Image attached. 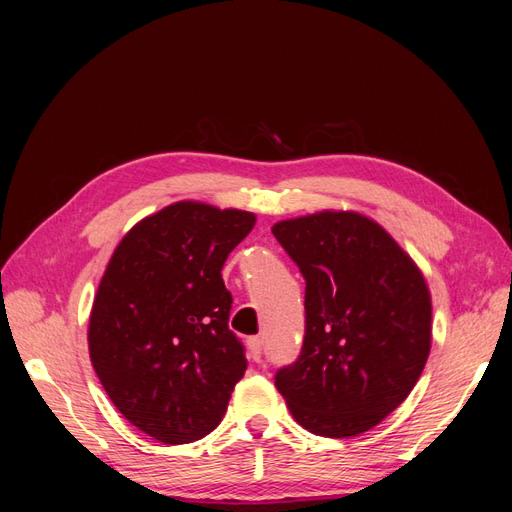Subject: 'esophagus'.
<instances>
[{
  "instance_id": "34e87169",
  "label": "esophagus",
  "mask_w": 512,
  "mask_h": 512,
  "mask_svg": "<svg viewBox=\"0 0 512 512\" xmlns=\"http://www.w3.org/2000/svg\"><path fill=\"white\" fill-rule=\"evenodd\" d=\"M247 350H250V359L260 363L262 361V339L260 337H250L247 339Z\"/></svg>"
}]
</instances>
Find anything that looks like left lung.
Masks as SVG:
<instances>
[{
  "label": "left lung",
  "instance_id": "left-lung-1",
  "mask_svg": "<svg viewBox=\"0 0 512 512\" xmlns=\"http://www.w3.org/2000/svg\"><path fill=\"white\" fill-rule=\"evenodd\" d=\"M271 232L305 280V337L275 386L294 421L324 438L382 423L423 374L431 299L421 271L374 220L322 211Z\"/></svg>",
  "mask_w": 512,
  "mask_h": 512
}]
</instances>
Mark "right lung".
<instances>
[{
	"instance_id": "obj_1",
	"label": "right lung",
	"mask_w": 512,
	"mask_h": 512,
	"mask_svg": "<svg viewBox=\"0 0 512 512\" xmlns=\"http://www.w3.org/2000/svg\"><path fill=\"white\" fill-rule=\"evenodd\" d=\"M254 213L168 205L138 222L113 252L89 316V356L117 410L164 444L205 438L247 369L228 329V254Z\"/></svg>"
}]
</instances>
